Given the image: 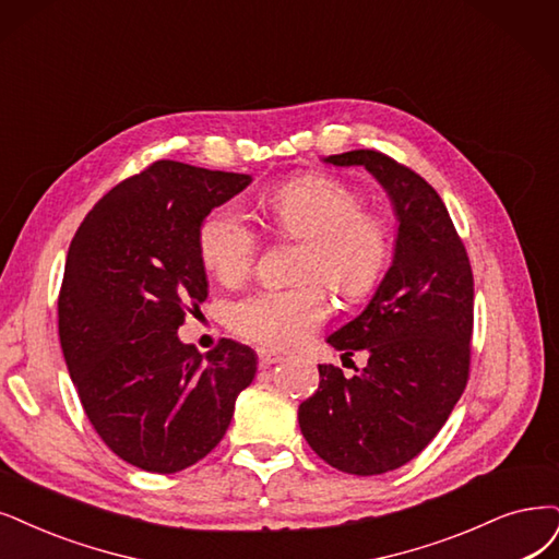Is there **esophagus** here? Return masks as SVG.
I'll return each instance as SVG.
<instances>
[{
	"instance_id": "1",
	"label": "esophagus",
	"mask_w": 559,
	"mask_h": 559,
	"mask_svg": "<svg viewBox=\"0 0 559 559\" xmlns=\"http://www.w3.org/2000/svg\"><path fill=\"white\" fill-rule=\"evenodd\" d=\"M283 357L281 355H276V353H272V349H258V361H260V366L262 368H266V366H272V364H278Z\"/></svg>"
}]
</instances>
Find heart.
I'll use <instances>...</instances> for the list:
<instances>
[{
    "mask_svg": "<svg viewBox=\"0 0 559 559\" xmlns=\"http://www.w3.org/2000/svg\"><path fill=\"white\" fill-rule=\"evenodd\" d=\"M364 202L357 186L322 173L287 179L266 193L269 227L281 239L306 243L299 281L308 283L233 304L227 324L235 334L272 349L301 343L329 318V297L318 280L347 301L373 295L394 253V233L389 218ZM198 253L221 283L239 285L255 266L260 233L237 206L223 204L202 218Z\"/></svg>",
    "mask_w": 559,
    "mask_h": 559,
    "instance_id": "heart-1",
    "label": "heart"
}]
</instances>
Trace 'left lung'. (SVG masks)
I'll return each mask as SVG.
<instances>
[{"instance_id": "8db88e82", "label": "left lung", "mask_w": 559, "mask_h": 559, "mask_svg": "<svg viewBox=\"0 0 559 559\" xmlns=\"http://www.w3.org/2000/svg\"><path fill=\"white\" fill-rule=\"evenodd\" d=\"M364 165L394 202L396 253L366 311L326 343L368 355L345 378L320 364V386L299 405L306 442L332 467L370 477L409 463L438 436L469 378L474 278L438 191L376 150L329 156Z\"/></svg>"}]
</instances>
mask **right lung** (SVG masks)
I'll return each mask as SVG.
<instances>
[{"label":"right lung","mask_w":559,"mask_h":559,"mask_svg":"<svg viewBox=\"0 0 559 559\" xmlns=\"http://www.w3.org/2000/svg\"><path fill=\"white\" fill-rule=\"evenodd\" d=\"M248 175L156 160L80 223L57 299L59 343L82 409L121 461L195 465L225 436L258 357L221 338L202 355L177 329L206 299L198 230Z\"/></svg>","instance_id":"right-lung-1"}]
</instances>
